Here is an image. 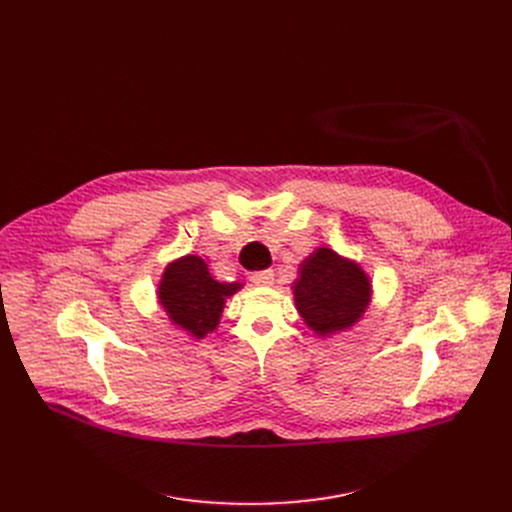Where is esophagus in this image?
I'll return each instance as SVG.
<instances>
[{"label":"esophagus","mask_w":512,"mask_h":512,"mask_svg":"<svg viewBox=\"0 0 512 512\" xmlns=\"http://www.w3.org/2000/svg\"><path fill=\"white\" fill-rule=\"evenodd\" d=\"M251 282L257 284V286H270V284H274V272L272 270L253 272L251 274Z\"/></svg>","instance_id":"esophagus-1"}]
</instances>
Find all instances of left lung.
Returning <instances> with one entry per match:
<instances>
[{"instance_id":"obj_1","label":"left lung","mask_w":512,"mask_h":512,"mask_svg":"<svg viewBox=\"0 0 512 512\" xmlns=\"http://www.w3.org/2000/svg\"><path fill=\"white\" fill-rule=\"evenodd\" d=\"M294 303L305 324L319 336L355 326L371 301L367 274L351 259L319 247L299 265Z\"/></svg>"}]
</instances>
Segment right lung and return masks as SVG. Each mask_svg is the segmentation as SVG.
<instances>
[{
  "mask_svg": "<svg viewBox=\"0 0 512 512\" xmlns=\"http://www.w3.org/2000/svg\"><path fill=\"white\" fill-rule=\"evenodd\" d=\"M240 288V282L213 280L201 257L184 255L164 270L157 297L172 324L201 340L218 328L226 299Z\"/></svg>",
  "mask_w": 512,
  "mask_h": 512,
  "instance_id": "obj_1",
  "label": "right lung"
}]
</instances>
